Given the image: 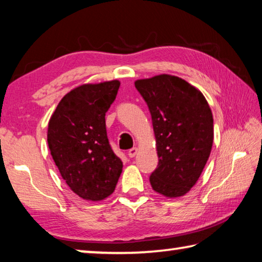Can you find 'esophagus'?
<instances>
[{
	"label": "esophagus",
	"instance_id": "obj_1",
	"mask_svg": "<svg viewBox=\"0 0 262 262\" xmlns=\"http://www.w3.org/2000/svg\"><path fill=\"white\" fill-rule=\"evenodd\" d=\"M136 154H137V148H132V149L128 150V156H129L130 158L135 157Z\"/></svg>",
	"mask_w": 262,
	"mask_h": 262
}]
</instances>
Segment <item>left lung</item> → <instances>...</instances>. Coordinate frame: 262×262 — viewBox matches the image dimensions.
<instances>
[{"mask_svg":"<svg viewBox=\"0 0 262 262\" xmlns=\"http://www.w3.org/2000/svg\"><path fill=\"white\" fill-rule=\"evenodd\" d=\"M135 88L151 114L158 165L150 184L166 198L183 196L200 178L214 140L211 110L200 90L162 74L137 79Z\"/></svg>","mask_w":262,"mask_h":262,"instance_id":"8db88e82","label":"left lung"}]
</instances>
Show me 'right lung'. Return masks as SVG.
I'll return each instance as SVG.
<instances>
[{
    "label": "right lung",
    "instance_id": "add662e5",
    "mask_svg": "<svg viewBox=\"0 0 262 262\" xmlns=\"http://www.w3.org/2000/svg\"><path fill=\"white\" fill-rule=\"evenodd\" d=\"M120 82L83 84L61 99L48 122L47 142L61 177L75 194L88 201L104 200L114 192L122 162L107 139L105 114Z\"/></svg>",
    "mask_w": 262,
    "mask_h": 262
}]
</instances>
